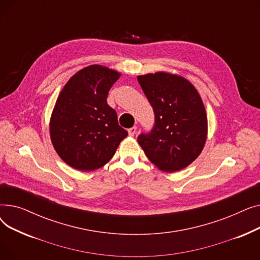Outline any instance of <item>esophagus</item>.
I'll list each match as a JSON object with an SVG mask.
<instances>
[{
	"mask_svg": "<svg viewBox=\"0 0 260 260\" xmlns=\"http://www.w3.org/2000/svg\"><path fill=\"white\" fill-rule=\"evenodd\" d=\"M136 132H137V127H136V126H133V127L128 128V135L132 136V137L136 134Z\"/></svg>",
	"mask_w": 260,
	"mask_h": 260,
	"instance_id": "obj_1",
	"label": "esophagus"
}]
</instances>
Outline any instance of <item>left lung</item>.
<instances>
[{"label":"left lung","instance_id":"left-lung-1","mask_svg":"<svg viewBox=\"0 0 260 260\" xmlns=\"http://www.w3.org/2000/svg\"><path fill=\"white\" fill-rule=\"evenodd\" d=\"M138 82L155 114L152 131L141 133L138 143L159 170H183L207 140V113L197 89L186 79L162 72L138 76Z\"/></svg>","mask_w":260,"mask_h":260}]
</instances>
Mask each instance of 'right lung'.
I'll return each mask as SVG.
<instances>
[{"instance_id": "add662e5", "label": "right lung", "mask_w": 260, "mask_h": 260, "mask_svg": "<svg viewBox=\"0 0 260 260\" xmlns=\"http://www.w3.org/2000/svg\"><path fill=\"white\" fill-rule=\"evenodd\" d=\"M119 77L105 66L90 65L74 75L61 90L49 131L54 149L70 167L84 172L103 167L128 135L106 101Z\"/></svg>"}]
</instances>
